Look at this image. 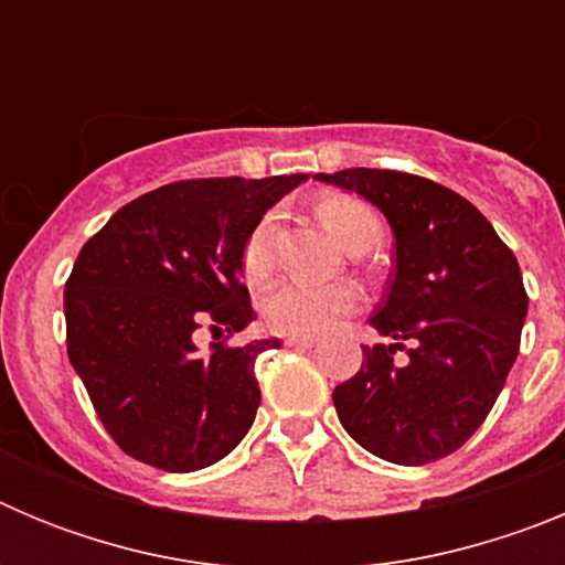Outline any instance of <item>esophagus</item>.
<instances>
[{
    "mask_svg": "<svg viewBox=\"0 0 565 565\" xmlns=\"http://www.w3.org/2000/svg\"><path fill=\"white\" fill-rule=\"evenodd\" d=\"M319 339L317 337H286L288 348H313Z\"/></svg>",
    "mask_w": 565,
    "mask_h": 565,
    "instance_id": "1",
    "label": "esophagus"
}]
</instances>
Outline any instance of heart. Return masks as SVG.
Here are the masks:
<instances>
[{"label":"heart","instance_id":"1","mask_svg":"<svg viewBox=\"0 0 565 565\" xmlns=\"http://www.w3.org/2000/svg\"><path fill=\"white\" fill-rule=\"evenodd\" d=\"M319 217L348 252H359V248L367 252L382 237L379 214L353 194H328L326 201L319 203ZM271 237L274 214H263L243 246V271L252 279L266 277L271 268ZM356 286L348 279L313 282V279L286 277L268 288L259 302V311L271 331L286 333V337H313L348 317L356 308Z\"/></svg>","mask_w":565,"mask_h":565}]
</instances>
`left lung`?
Wrapping results in <instances>:
<instances>
[{"label": "left lung", "instance_id": "8db88e82", "mask_svg": "<svg viewBox=\"0 0 565 565\" xmlns=\"http://www.w3.org/2000/svg\"><path fill=\"white\" fill-rule=\"evenodd\" d=\"M317 178L371 201L396 237V271L371 317L393 344H364L359 373L333 391L339 422L384 461H438L481 427L515 364L529 308L521 266L441 183L393 169ZM396 350L408 351L404 365Z\"/></svg>", "mask_w": 565, "mask_h": 565}]
</instances>
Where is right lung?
I'll use <instances>...</instances> for the list:
<instances>
[{
  "instance_id": "right-lung-1",
  "label": "right lung",
  "mask_w": 565,
  "mask_h": 565,
  "mask_svg": "<svg viewBox=\"0 0 565 565\" xmlns=\"http://www.w3.org/2000/svg\"><path fill=\"white\" fill-rule=\"evenodd\" d=\"M302 181L308 174L167 183L118 209L84 243L64 286L67 356L127 456L194 472L252 430L254 362L279 339L214 342L201 356L194 331L237 333L252 322L243 246Z\"/></svg>"
}]
</instances>
